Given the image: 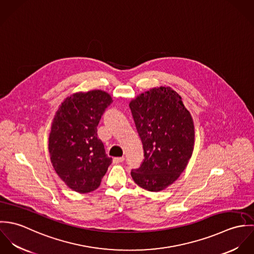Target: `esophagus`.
Masks as SVG:
<instances>
[{"label": "esophagus", "mask_w": 254, "mask_h": 254, "mask_svg": "<svg viewBox=\"0 0 254 254\" xmlns=\"http://www.w3.org/2000/svg\"><path fill=\"white\" fill-rule=\"evenodd\" d=\"M124 160V156H120V157H114L113 158V163H120Z\"/></svg>", "instance_id": "esophagus-1"}]
</instances>
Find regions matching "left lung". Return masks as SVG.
<instances>
[{
  "label": "left lung",
  "instance_id": "8db88e82",
  "mask_svg": "<svg viewBox=\"0 0 254 254\" xmlns=\"http://www.w3.org/2000/svg\"><path fill=\"white\" fill-rule=\"evenodd\" d=\"M129 107L145 152L144 162L131 176L146 190L160 191L180 177L191 157L192 117L181 96L168 86L140 94Z\"/></svg>",
  "mask_w": 254,
  "mask_h": 254
}]
</instances>
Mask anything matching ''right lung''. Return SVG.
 Listing matches in <instances>:
<instances>
[{"label":"right lung","mask_w":254,"mask_h":254,"mask_svg":"<svg viewBox=\"0 0 254 254\" xmlns=\"http://www.w3.org/2000/svg\"><path fill=\"white\" fill-rule=\"evenodd\" d=\"M112 103L102 90L78 92L57 110L49 135V153L56 173L80 193L98 189L112 159L106 154L97 127Z\"/></svg>","instance_id":"1"}]
</instances>
